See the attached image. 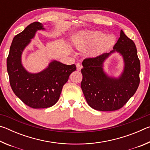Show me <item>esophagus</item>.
Wrapping results in <instances>:
<instances>
[{"label":"esophagus","instance_id":"1","mask_svg":"<svg viewBox=\"0 0 150 150\" xmlns=\"http://www.w3.org/2000/svg\"><path fill=\"white\" fill-rule=\"evenodd\" d=\"M76 67H77V71H80L82 69V65H81L80 63H77V64H76Z\"/></svg>","mask_w":150,"mask_h":150}]
</instances>
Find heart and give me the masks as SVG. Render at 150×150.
<instances>
[{
    "label": "heart",
    "instance_id": "obj_1",
    "mask_svg": "<svg viewBox=\"0 0 150 150\" xmlns=\"http://www.w3.org/2000/svg\"><path fill=\"white\" fill-rule=\"evenodd\" d=\"M75 47L79 51L87 50V55L97 56L103 54L115 44L113 35H106L97 30H86L77 33L73 38Z\"/></svg>",
    "mask_w": 150,
    "mask_h": 150
}]
</instances>
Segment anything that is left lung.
<instances>
[{
    "label": "left lung",
    "mask_w": 150,
    "mask_h": 150,
    "mask_svg": "<svg viewBox=\"0 0 150 150\" xmlns=\"http://www.w3.org/2000/svg\"><path fill=\"white\" fill-rule=\"evenodd\" d=\"M116 51L123 56L125 62L123 72L118 78L109 77L103 70V62ZM82 64L81 89L88 105L96 110H118L138 89L140 62L135 44L122 30L113 50L96 57L86 58Z\"/></svg>",
    "instance_id": "left-lung-1"
}]
</instances>
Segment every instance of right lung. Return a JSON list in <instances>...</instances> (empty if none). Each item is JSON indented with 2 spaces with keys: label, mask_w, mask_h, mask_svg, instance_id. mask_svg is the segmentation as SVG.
Instances as JSON below:
<instances>
[{
  "label": "right lung",
  "mask_w": 150,
  "mask_h": 150,
  "mask_svg": "<svg viewBox=\"0 0 150 150\" xmlns=\"http://www.w3.org/2000/svg\"><path fill=\"white\" fill-rule=\"evenodd\" d=\"M41 30H44V26L35 22L15 35L6 60L12 91L25 105L33 108L54 105L70 74L76 70L75 65H67L56 60L52 61L46 69L38 73H29L24 69L21 62L22 52L35 32Z\"/></svg>",
  "instance_id": "1"
}]
</instances>
